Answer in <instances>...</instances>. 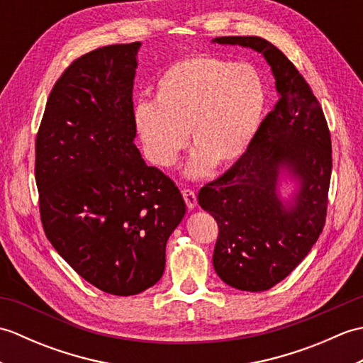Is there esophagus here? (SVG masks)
<instances>
[{
    "label": "esophagus",
    "mask_w": 363,
    "mask_h": 363,
    "mask_svg": "<svg viewBox=\"0 0 363 363\" xmlns=\"http://www.w3.org/2000/svg\"><path fill=\"white\" fill-rule=\"evenodd\" d=\"M182 196H184V201H186V204H187V207L191 211V209H195L196 207V194L194 190H190V189H186V190H182Z\"/></svg>",
    "instance_id": "esophagus-1"
}]
</instances>
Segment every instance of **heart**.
Masks as SVG:
<instances>
[{"label": "heart", "instance_id": "heart-1", "mask_svg": "<svg viewBox=\"0 0 363 363\" xmlns=\"http://www.w3.org/2000/svg\"><path fill=\"white\" fill-rule=\"evenodd\" d=\"M267 104V86L256 67L209 54L177 59L160 74L154 101L134 106V126L146 157L173 167L195 146L187 174L204 177L217 165L228 168L250 148Z\"/></svg>", "mask_w": 363, "mask_h": 363}]
</instances>
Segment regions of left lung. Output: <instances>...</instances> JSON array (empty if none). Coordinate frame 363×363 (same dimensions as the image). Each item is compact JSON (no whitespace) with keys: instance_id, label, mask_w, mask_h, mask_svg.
I'll use <instances>...</instances> for the list:
<instances>
[{"instance_id":"1","label":"left lung","mask_w":363,"mask_h":363,"mask_svg":"<svg viewBox=\"0 0 363 363\" xmlns=\"http://www.w3.org/2000/svg\"><path fill=\"white\" fill-rule=\"evenodd\" d=\"M212 42L260 52L272 67L279 95L243 156L198 194L199 206L218 225L215 272L230 287L264 291L303 262L325 228L330 134L311 86L273 43L256 35ZM282 171L298 182L291 202H282L277 194Z\"/></svg>"}]
</instances>
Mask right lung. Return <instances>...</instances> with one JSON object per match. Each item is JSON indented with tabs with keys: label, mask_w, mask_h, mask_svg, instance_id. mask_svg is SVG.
Returning a JSON list of instances; mask_svg holds the SVG:
<instances>
[{
	"label": "right lung",
	"mask_w": 363,
	"mask_h": 363,
	"mask_svg": "<svg viewBox=\"0 0 363 363\" xmlns=\"http://www.w3.org/2000/svg\"><path fill=\"white\" fill-rule=\"evenodd\" d=\"M140 42L73 60L54 84L35 138L45 234L96 289L137 295L165 269V246L186 215L179 189L134 143L133 87Z\"/></svg>",
	"instance_id": "add662e5"
}]
</instances>
